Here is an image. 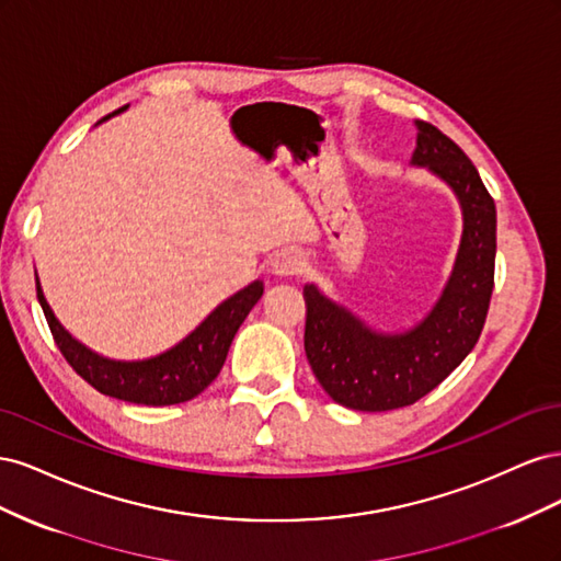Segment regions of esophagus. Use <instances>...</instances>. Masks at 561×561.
Instances as JSON below:
<instances>
[{"label": "esophagus", "mask_w": 561, "mask_h": 561, "mask_svg": "<svg viewBox=\"0 0 561 561\" xmlns=\"http://www.w3.org/2000/svg\"><path fill=\"white\" fill-rule=\"evenodd\" d=\"M304 266H307V262H304V254L295 248L280 250V252H276V257L271 260V271H274L276 276H297V274H301Z\"/></svg>", "instance_id": "esophagus-1"}]
</instances>
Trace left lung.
<instances>
[{
  "label": "left lung",
  "mask_w": 561,
  "mask_h": 561,
  "mask_svg": "<svg viewBox=\"0 0 561 561\" xmlns=\"http://www.w3.org/2000/svg\"><path fill=\"white\" fill-rule=\"evenodd\" d=\"M412 163L445 180L463 210V236L443 297L400 334L369 330L316 285H304V351L325 393L358 412L414 404L463 363L482 334L496 262V206L463 149L428 122H416Z\"/></svg>",
  "instance_id": "obj_1"
}]
</instances>
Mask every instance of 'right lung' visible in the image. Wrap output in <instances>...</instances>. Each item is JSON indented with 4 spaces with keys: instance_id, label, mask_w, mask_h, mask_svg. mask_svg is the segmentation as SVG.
Listing matches in <instances>:
<instances>
[{
    "instance_id": "right-lung-1",
    "label": "right lung",
    "mask_w": 561,
    "mask_h": 561,
    "mask_svg": "<svg viewBox=\"0 0 561 561\" xmlns=\"http://www.w3.org/2000/svg\"><path fill=\"white\" fill-rule=\"evenodd\" d=\"M124 110L126 107L116 110L114 114ZM262 293V280L250 283L241 293L219 304L178 346L154 355V358L124 363L103 358V355L93 353L91 348L79 344L77 339H72V334L60 325L54 311H50L37 278V299L42 304L50 334H54L60 353L77 375L103 396L149 407H165L192 400L217 379L236 332H239L241 322L252 311L254 304L260 301Z\"/></svg>"
}]
</instances>
